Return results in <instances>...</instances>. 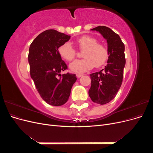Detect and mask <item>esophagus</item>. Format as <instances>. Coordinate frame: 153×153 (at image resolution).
<instances>
[{
    "instance_id": "34e87169",
    "label": "esophagus",
    "mask_w": 153,
    "mask_h": 153,
    "mask_svg": "<svg viewBox=\"0 0 153 153\" xmlns=\"http://www.w3.org/2000/svg\"><path fill=\"white\" fill-rule=\"evenodd\" d=\"M83 75H82V74H76V77L77 78H80Z\"/></svg>"
}]
</instances>
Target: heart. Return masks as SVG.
<instances>
[{
	"label": "heart",
	"instance_id": "heart-1",
	"mask_svg": "<svg viewBox=\"0 0 153 153\" xmlns=\"http://www.w3.org/2000/svg\"><path fill=\"white\" fill-rule=\"evenodd\" d=\"M76 43L83 50L82 55L84 58L76 59L69 64L71 70L76 73H84L94 68L102 66L107 61L109 56L108 50L102 43L90 36H82L76 39ZM59 53L62 59L71 61L75 58L76 51L69 41L60 46Z\"/></svg>",
	"mask_w": 153,
	"mask_h": 153
}]
</instances>
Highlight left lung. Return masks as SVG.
<instances>
[{"label": "left lung", "instance_id": "8db88e82", "mask_svg": "<svg viewBox=\"0 0 153 153\" xmlns=\"http://www.w3.org/2000/svg\"><path fill=\"white\" fill-rule=\"evenodd\" d=\"M91 30L98 31L108 43L107 64L102 70L91 74V86L89 91L93 102L104 105L115 98L121 86L126 64L124 45L119 36L107 27L98 26Z\"/></svg>", "mask_w": 153, "mask_h": 153}]
</instances>
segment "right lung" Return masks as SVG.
I'll return each instance as SVG.
<instances>
[{
  "mask_svg": "<svg viewBox=\"0 0 153 153\" xmlns=\"http://www.w3.org/2000/svg\"><path fill=\"white\" fill-rule=\"evenodd\" d=\"M69 39L70 36L49 29L41 32L30 45L28 60L30 76L41 98L50 105L66 103L77 79L75 74H61L68 66L58 49Z\"/></svg>",
  "mask_w": 153,
  "mask_h": 153,
  "instance_id": "add662e5",
  "label": "right lung"
}]
</instances>
